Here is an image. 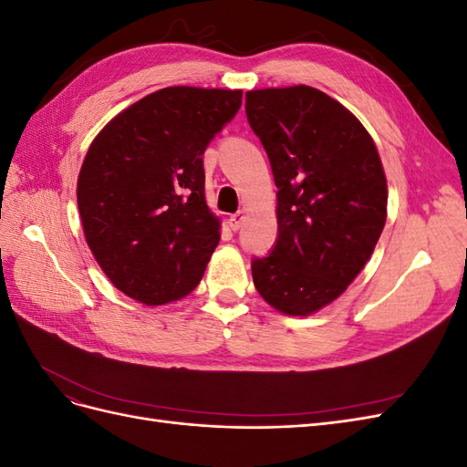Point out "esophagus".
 <instances>
[{
	"mask_svg": "<svg viewBox=\"0 0 467 467\" xmlns=\"http://www.w3.org/2000/svg\"><path fill=\"white\" fill-rule=\"evenodd\" d=\"M244 222H245V212L239 210V212H235V214L230 216V228H232L234 232H237V230L244 225Z\"/></svg>",
	"mask_w": 467,
	"mask_h": 467,
	"instance_id": "esophagus-1",
	"label": "esophagus"
}]
</instances>
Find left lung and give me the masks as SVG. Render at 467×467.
Here are the masks:
<instances>
[{
  "mask_svg": "<svg viewBox=\"0 0 467 467\" xmlns=\"http://www.w3.org/2000/svg\"><path fill=\"white\" fill-rule=\"evenodd\" d=\"M245 112L278 189V235L251 261L253 285L278 312L309 316L370 259L386 223L384 167L358 119L319 89L247 91Z\"/></svg>",
  "mask_w": 467,
  "mask_h": 467,
  "instance_id": "8db88e82",
  "label": "left lung"
}]
</instances>
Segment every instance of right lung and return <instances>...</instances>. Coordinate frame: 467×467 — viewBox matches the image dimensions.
Segmentation results:
<instances>
[{
    "label": "right lung",
    "mask_w": 467,
    "mask_h": 467,
    "mask_svg": "<svg viewBox=\"0 0 467 467\" xmlns=\"http://www.w3.org/2000/svg\"><path fill=\"white\" fill-rule=\"evenodd\" d=\"M242 91L165 88L99 132L78 179L88 245L120 292L146 306L191 294L220 242L204 201L208 144Z\"/></svg>",
    "instance_id": "right-lung-1"
}]
</instances>
